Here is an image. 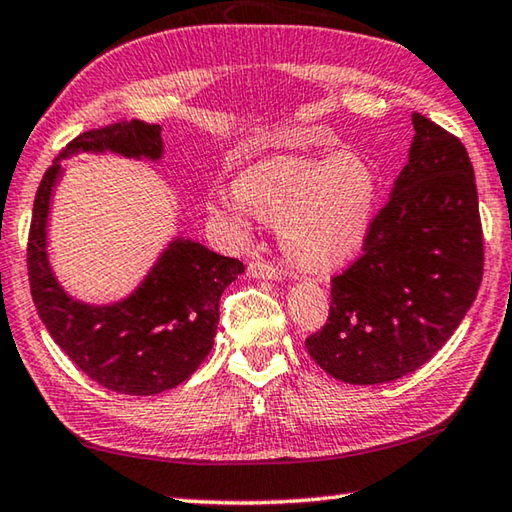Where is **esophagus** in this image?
<instances>
[{
  "mask_svg": "<svg viewBox=\"0 0 512 512\" xmlns=\"http://www.w3.org/2000/svg\"><path fill=\"white\" fill-rule=\"evenodd\" d=\"M248 275L255 280H280L282 273L275 269V266L262 262V259H255V262L248 264Z\"/></svg>",
  "mask_w": 512,
  "mask_h": 512,
  "instance_id": "34e87169",
  "label": "esophagus"
}]
</instances>
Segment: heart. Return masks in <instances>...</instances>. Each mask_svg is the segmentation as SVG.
Returning <instances> with one entry per match:
<instances>
[{"label":"heart","instance_id":"b5f03b06","mask_svg":"<svg viewBox=\"0 0 512 512\" xmlns=\"http://www.w3.org/2000/svg\"><path fill=\"white\" fill-rule=\"evenodd\" d=\"M383 180L362 152L278 154L248 166L234 189L209 193V212L246 237L253 218L278 225L280 246L303 271H330L360 253L376 223Z\"/></svg>","mask_w":512,"mask_h":512}]
</instances>
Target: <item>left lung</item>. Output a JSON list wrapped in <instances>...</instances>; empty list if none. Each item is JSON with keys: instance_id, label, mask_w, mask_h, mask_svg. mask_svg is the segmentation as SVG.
Segmentation results:
<instances>
[{"instance_id": "obj_1", "label": "left lung", "mask_w": 512, "mask_h": 512, "mask_svg": "<svg viewBox=\"0 0 512 512\" xmlns=\"http://www.w3.org/2000/svg\"><path fill=\"white\" fill-rule=\"evenodd\" d=\"M415 139L364 255L332 278L326 328L307 353L332 378L380 385L426 364L449 342L483 278V230L469 154L412 113Z\"/></svg>"}]
</instances>
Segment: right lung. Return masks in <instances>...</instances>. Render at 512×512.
Returning <instances> with one entry per match:
<instances>
[{
    "mask_svg": "<svg viewBox=\"0 0 512 512\" xmlns=\"http://www.w3.org/2000/svg\"><path fill=\"white\" fill-rule=\"evenodd\" d=\"M79 152L159 161L164 139L159 125L141 120L91 129L77 136L43 175L27 248L38 316L61 351L95 383L129 396L168 392L189 380L212 351L218 300L243 273V264L200 241L175 237L125 298L86 303L70 296L52 269L47 227L54 191L66 173L61 161Z\"/></svg>",
    "mask_w": 512,
    "mask_h": 512,
    "instance_id": "1",
    "label": "right lung"
}]
</instances>
